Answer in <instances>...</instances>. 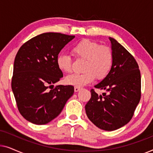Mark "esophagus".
<instances>
[{
	"mask_svg": "<svg viewBox=\"0 0 153 153\" xmlns=\"http://www.w3.org/2000/svg\"><path fill=\"white\" fill-rule=\"evenodd\" d=\"M80 89H81L80 87H79V86H74V91H75V92H78Z\"/></svg>",
	"mask_w": 153,
	"mask_h": 153,
	"instance_id": "34e87169",
	"label": "esophagus"
}]
</instances>
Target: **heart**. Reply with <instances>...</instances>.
Returning <instances> with one entry per match:
<instances>
[{
  "mask_svg": "<svg viewBox=\"0 0 153 153\" xmlns=\"http://www.w3.org/2000/svg\"><path fill=\"white\" fill-rule=\"evenodd\" d=\"M72 52L76 58L85 61L82 67L83 72L68 76L65 79L68 84L83 86L92 82L95 76L97 79H102L112 67L114 56L108 46L100 45L97 42L85 39L74 45ZM56 64L62 72H72V60L68 54L60 53L56 58Z\"/></svg>",
  "mask_w": 153,
  "mask_h": 153,
  "instance_id": "obj_1",
  "label": "heart"
}]
</instances>
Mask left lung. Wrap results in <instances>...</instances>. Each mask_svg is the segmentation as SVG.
Masks as SVG:
<instances>
[{
    "instance_id": "1",
    "label": "left lung",
    "mask_w": 153,
    "mask_h": 153,
    "mask_svg": "<svg viewBox=\"0 0 153 153\" xmlns=\"http://www.w3.org/2000/svg\"><path fill=\"white\" fill-rule=\"evenodd\" d=\"M113 52L112 67L105 78L95 85L104 90L101 95L91 91L85 109L89 120L100 129L114 131L128 123L141 99V73L130 53L109 37Z\"/></svg>"
}]
</instances>
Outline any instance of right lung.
<instances>
[{
    "instance_id": "obj_1",
    "label": "right lung",
    "mask_w": 153,
    "mask_h": 153,
    "mask_svg": "<svg viewBox=\"0 0 153 153\" xmlns=\"http://www.w3.org/2000/svg\"><path fill=\"white\" fill-rule=\"evenodd\" d=\"M74 35L45 33L24 43L14 62L12 89L20 114L29 122L45 125L56 118L74 94L72 85L53 84L63 76L56 64L61 49Z\"/></svg>"
}]
</instances>
